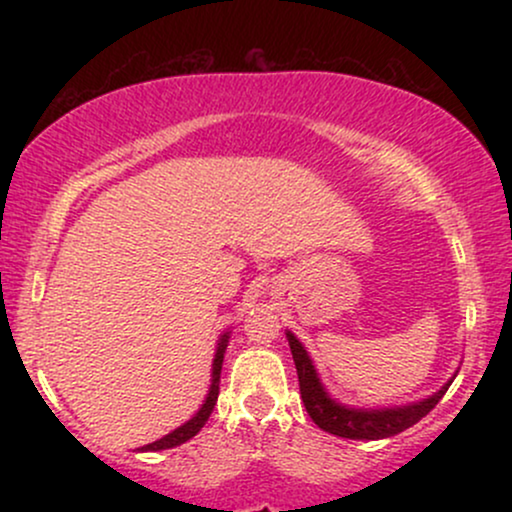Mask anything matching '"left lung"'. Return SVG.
<instances>
[{
  "label": "left lung",
  "instance_id": "8db88e82",
  "mask_svg": "<svg viewBox=\"0 0 512 512\" xmlns=\"http://www.w3.org/2000/svg\"><path fill=\"white\" fill-rule=\"evenodd\" d=\"M289 337V346L293 354V363H296L298 373V385H301V399L308 409L310 419L315 421L322 431L332 433V436H342L351 440H380L390 438L402 433L404 428L414 426L416 421H421L436 404L443 399L448 392L450 383L438 390L436 395L424 399L419 404H409V407L399 409H375V411H361V409H346L342 404H337L334 399L327 397V392L322 390L320 378H317L313 361L305 354L303 344L293 337L291 332H286Z\"/></svg>",
  "mask_w": 512,
  "mask_h": 512
}]
</instances>
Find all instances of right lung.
Instances as JSON below:
<instances>
[{
  "mask_svg": "<svg viewBox=\"0 0 512 512\" xmlns=\"http://www.w3.org/2000/svg\"><path fill=\"white\" fill-rule=\"evenodd\" d=\"M226 342H228V334H223V337H221V344H219V349H216V358H214V373H211V390H209L207 402L202 404V409H199L197 414L192 416V419L187 421L185 426L175 428L173 433H168V436H163L161 440H156V443L144 445L142 450H151V452H156V450H168V448H175V445L185 443V440H190L192 436H197V433L202 431V426L207 424V419L211 416V411H214L216 399H219L221 363H223V351H226Z\"/></svg>",
  "mask_w": 512,
  "mask_h": 512,
  "instance_id": "obj_1",
  "label": "right lung"
}]
</instances>
